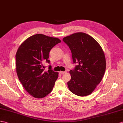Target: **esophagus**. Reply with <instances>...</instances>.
Returning a JSON list of instances; mask_svg holds the SVG:
<instances>
[{
    "label": "esophagus",
    "instance_id": "1",
    "mask_svg": "<svg viewBox=\"0 0 123 123\" xmlns=\"http://www.w3.org/2000/svg\"><path fill=\"white\" fill-rule=\"evenodd\" d=\"M60 73L61 74H63L67 73V72H66V71H64V72H62V71H61V72H60Z\"/></svg>",
    "mask_w": 123,
    "mask_h": 123
}]
</instances>
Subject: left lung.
<instances>
[{
  "label": "left lung",
  "mask_w": 123,
  "mask_h": 123,
  "mask_svg": "<svg viewBox=\"0 0 123 123\" xmlns=\"http://www.w3.org/2000/svg\"><path fill=\"white\" fill-rule=\"evenodd\" d=\"M63 41L70 48L75 68L70 71L69 89L74 94L89 95L101 81L106 68L105 55L99 43L84 33H76L64 37Z\"/></svg>",
  "instance_id": "1"
}]
</instances>
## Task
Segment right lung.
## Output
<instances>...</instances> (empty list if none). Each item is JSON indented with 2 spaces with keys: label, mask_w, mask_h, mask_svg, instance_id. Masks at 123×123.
Segmentation results:
<instances>
[{
  "label": "right lung",
  "mask_w": 123,
  "mask_h": 123,
  "mask_svg": "<svg viewBox=\"0 0 123 123\" xmlns=\"http://www.w3.org/2000/svg\"><path fill=\"white\" fill-rule=\"evenodd\" d=\"M61 41L58 38L38 34L28 38L18 47L15 55L18 79L31 96L43 98L51 92L58 77L49 65L44 71L45 62L49 63L51 49Z\"/></svg>",
  "instance_id": "right-lung-1"
}]
</instances>
